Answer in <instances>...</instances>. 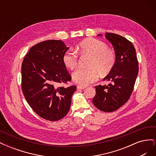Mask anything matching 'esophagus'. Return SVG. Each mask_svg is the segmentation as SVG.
I'll return each instance as SVG.
<instances>
[{"instance_id":"34e87169","label":"esophagus","mask_w":156,"mask_h":156,"mask_svg":"<svg viewBox=\"0 0 156 156\" xmlns=\"http://www.w3.org/2000/svg\"><path fill=\"white\" fill-rule=\"evenodd\" d=\"M77 89H84V88H85L86 87H84V86L78 85V86L77 87Z\"/></svg>"}]
</instances>
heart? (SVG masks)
I'll return each instance as SVG.
<instances>
[{"label": "heart", "mask_w": 156, "mask_h": 156, "mask_svg": "<svg viewBox=\"0 0 156 156\" xmlns=\"http://www.w3.org/2000/svg\"><path fill=\"white\" fill-rule=\"evenodd\" d=\"M79 49L81 54L92 55V58L89 62L90 68H78L72 73L73 80L76 83L87 86L98 79L99 72L106 75L114 66L115 54L104 42L94 38L87 39L79 44ZM78 59V53L72 49L67 50L62 56L64 65L71 69L77 66Z\"/></svg>", "instance_id": "1"}]
</instances>
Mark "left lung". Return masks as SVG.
<instances>
[{
  "mask_svg": "<svg viewBox=\"0 0 156 156\" xmlns=\"http://www.w3.org/2000/svg\"><path fill=\"white\" fill-rule=\"evenodd\" d=\"M105 37L115 49L116 60L114 66L103 80L112 83L108 86H96V94L92 102L98 109L110 112L128 101L138 75L139 62L130 41L114 33L107 32Z\"/></svg>",
  "mask_w": 156,
  "mask_h": 156,
  "instance_id": "8db88e82",
  "label": "left lung"
}]
</instances>
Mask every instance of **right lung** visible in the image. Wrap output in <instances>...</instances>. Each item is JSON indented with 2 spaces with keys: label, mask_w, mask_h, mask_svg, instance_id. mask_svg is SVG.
I'll return each mask as SVG.
<instances>
[{
  "label": "right lung",
  "mask_w": 156,
  "mask_h": 156,
  "mask_svg": "<svg viewBox=\"0 0 156 156\" xmlns=\"http://www.w3.org/2000/svg\"><path fill=\"white\" fill-rule=\"evenodd\" d=\"M68 49L61 40L41 41L32 47L22 63L23 95L37 115L49 121L68 114L76 90V86H59L72 80L62 60Z\"/></svg>",
  "instance_id": "obj_1"
}]
</instances>
